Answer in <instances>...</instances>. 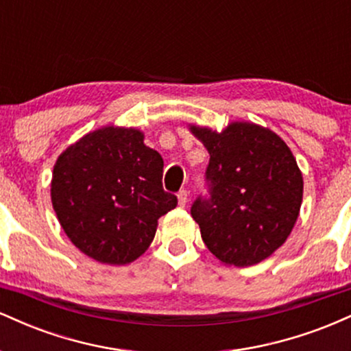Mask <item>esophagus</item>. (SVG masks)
Wrapping results in <instances>:
<instances>
[{
  "label": "esophagus",
  "instance_id": "esophagus-1",
  "mask_svg": "<svg viewBox=\"0 0 351 351\" xmlns=\"http://www.w3.org/2000/svg\"><path fill=\"white\" fill-rule=\"evenodd\" d=\"M178 203H180L181 208H183L184 204L188 203V191H186V189H181V191L178 193Z\"/></svg>",
  "mask_w": 351,
  "mask_h": 351
}]
</instances>
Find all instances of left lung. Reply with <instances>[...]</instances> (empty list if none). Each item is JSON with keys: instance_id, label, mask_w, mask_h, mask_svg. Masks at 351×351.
Wrapping results in <instances>:
<instances>
[{"instance_id": "left-lung-1", "label": "left lung", "mask_w": 351, "mask_h": 351, "mask_svg": "<svg viewBox=\"0 0 351 351\" xmlns=\"http://www.w3.org/2000/svg\"><path fill=\"white\" fill-rule=\"evenodd\" d=\"M209 152L208 195L191 204L206 247L221 263L247 267L279 249L299 217L304 180L291 148L247 122L221 134L191 127Z\"/></svg>"}]
</instances>
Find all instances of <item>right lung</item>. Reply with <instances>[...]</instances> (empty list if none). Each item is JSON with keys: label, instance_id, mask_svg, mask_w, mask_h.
<instances>
[{"label": "right lung", "instance_id": "right-lung-1", "mask_svg": "<svg viewBox=\"0 0 351 351\" xmlns=\"http://www.w3.org/2000/svg\"><path fill=\"white\" fill-rule=\"evenodd\" d=\"M163 158L135 128L106 127L59 156L51 199L75 247L102 264L122 265L147 251L158 219L178 199L163 189Z\"/></svg>", "mask_w": 351, "mask_h": 351}]
</instances>
